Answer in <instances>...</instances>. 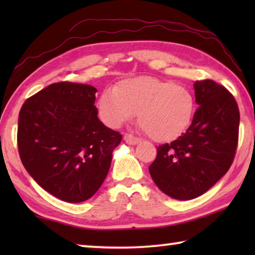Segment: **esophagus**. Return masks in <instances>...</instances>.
Instances as JSON below:
<instances>
[{
	"instance_id": "obj_1",
	"label": "esophagus",
	"mask_w": 255,
	"mask_h": 255,
	"mask_svg": "<svg viewBox=\"0 0 255 255\" xmlns=\"http://www.w3.org/2000/svg\"><path fill=\"white\" fill-rule=\"evenodd\" d=\"M124 141L128 145H137L139 142V138L134 137V135H132L130 133H127L124 135Z\"/></svg>"
}]
</instances>
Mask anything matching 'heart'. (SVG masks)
<instances>
[{"label": "heart", "instance_id": "1", "mask_svg": "<svg viewBox=\"0 0 255 255\" xmlns=\"http://www.w3.org/2000/svg\"><path fill=\"white\" fill-rule=\"evenodd\" d=\"M195 107L189 89L153 76L124 80L97 101V113L108 127L120 128L139 114V123L158 141L182 135L190 127Z\"/></svg>", "mask_w": 255, "mask_h": 255}]
</instances>
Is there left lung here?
<instances>
[{"label":"left lung","mask_w":255,"mask_h":255,"mask_svg":"<svg viewBox=\"0 0 255 255\" xmlns=\"http://www.w3.org/2000/svg\"><path fill=\"white\" fill-rule=\"evenodd\" d=\"M198 104L186 133L159 146L148 167L162 193L180 201L193 200L224 176L235 159L239 109L229 90L212 80L194 83Z\"/></svg>","instance_id":"left-lung-1"}]
</instances>
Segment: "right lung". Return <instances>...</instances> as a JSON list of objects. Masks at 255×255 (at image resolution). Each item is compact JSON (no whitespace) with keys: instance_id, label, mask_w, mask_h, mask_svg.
Returning a JSON list of instances; mask_svg holds the SVG:
<instances>
[{"instance_id":"add662e5","label":"right lung","mask_w":255,"mask_h":255,"mask_svg":"<svg viewBox=\"0 0 255 255\" xmlns=\"http://www.w3.org/2000/svg\"><path fill=\"white\" fill-rule=\"evenodd\" d=\"M96 88L52 83L24 102L17 144L23 166L59 200L80 203L93 196L109 172L120 132L97 117Z\"/></svg>"}]
</instances>
